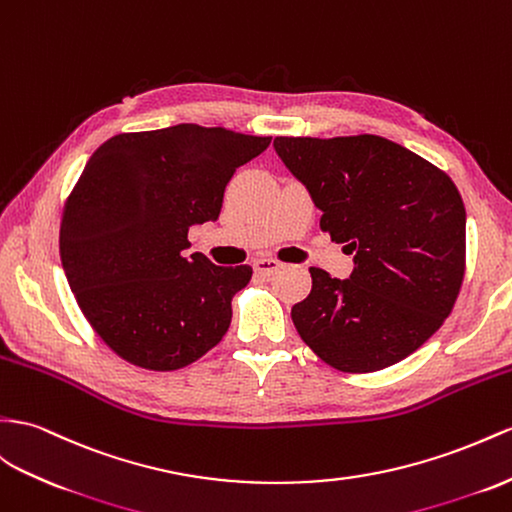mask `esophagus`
<instances>
[{
	"mask_svg": "<svg viewBox=\"0 0 512 512\" xmlns=\"http://www.w3.org/2000/svg\"><path fill=\"white\" fill-rule=\"evenodd\" d=\"M281 266H283V264H279L277 259H257L255 264H253L255 272L261 274V277H270V274L277 272Z\"/></svg>",
	"mask_w": 512,
	"mask_h": 512,
	"instance_id": "esophagus-1",
	"label": "esophagus"
}]
</instances>
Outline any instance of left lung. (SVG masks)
I'll return each instance as SVG.
<instances>
[{
	"instance_id": "obj_1",
	"label": "left lung",
	"mask_w": 512,
	"mask_h": 512,
	"mask_svg": "<svg viewBox=\"0 0 512 512\" xmlns=\"http://www.w3.org/2000/svg\"><path fill=\"white\" fill-rule=\"evenodd\" d=\"M307 188L320 229L346 244L348 279L309 268L311 292L292 307L303 342L342 372L406 359L450 316L465 274V205L452 179L381 136L274 138Z\"/></svg>"
}]
</instances>
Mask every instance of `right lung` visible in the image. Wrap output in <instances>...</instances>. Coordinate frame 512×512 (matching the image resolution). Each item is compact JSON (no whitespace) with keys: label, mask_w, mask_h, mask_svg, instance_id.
Instances as JSON below:
<instances>
[{"label":"right lung","mask_w":512,"mask_h":512,"mask_svg":"<svg viewBox=\"0 0 512 512\" xmlns=\"http://www.w3.org/2000/svg\"><path fill=\"white\" fill-rule=\"evenodd\" d=\"M272 138L181 123L119 134L93 153L60 222L77 305L116 355L144 370L186 368L231 324L251 266L190 257L188 231L216 222L229 179Z\"/></svg>","instance_id":"add662e5"}]
</instances>
